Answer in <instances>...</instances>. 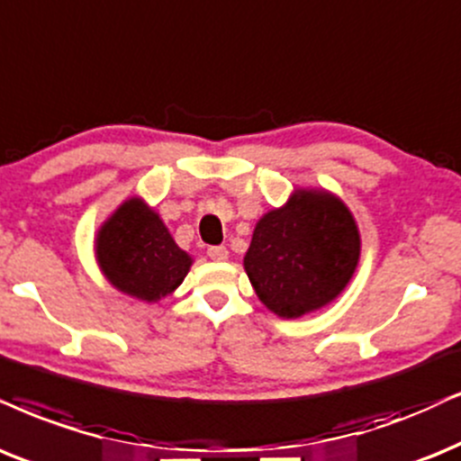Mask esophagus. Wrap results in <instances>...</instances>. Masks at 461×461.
Listing matches in <instances>:
<instances>
[{
  "mask_svg": "<svg viewBox=\"0 0 461 461\" xmlns=\"http://www.w3.org/2000/svg\"><path fill=\"white\" fill-rule=\"evenodd\" d=\"M227 249L225 247H211L208 249V258H211L212 261H225L227 259Z\"/></svg>",
  "mask_w": 461,
  "mask_h": 461,
  "instance_id": "34e87169",
  "label": "esophagus"
}]
</instances>
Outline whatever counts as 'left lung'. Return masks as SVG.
<instances>
[{
	"label": "left lung",
	"instance_id": "obj_1",
	"mask_svg": "<svg viewBox=\"0 0 461 461\" xmlns=\"http://www.w3.org/2000/svg\"><path fill=\"white\" fill-rule=\"evenodd\" d=\"M359 231L328 191L295 189L258 221L244 270L258 298L283 319L319 311L345 291L359 261Z\"/></svg>",
	"mask_w": 461,
	"mask_h": 461
}]
</instances>
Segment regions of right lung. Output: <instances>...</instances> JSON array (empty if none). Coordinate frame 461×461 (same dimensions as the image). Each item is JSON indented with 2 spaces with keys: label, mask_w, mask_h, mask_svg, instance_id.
<instances>
[{
  "label": "right lung",
  "mask_w": 461,
  "mask_h": 461,
  "mask_svg": "<svg viewBox=\"0 0 461 461\" xmlns=\"http://www.w3.org/2000/svg\"><path fill=\"white\" fill-rule=\"evenodd\" d=\"M95 255L110 285L142 302L170 295L194 264L140 197L125 200L100 227Z\"/></svg>",
  "instance_id": "right-lung-1"
}]
</instances>
